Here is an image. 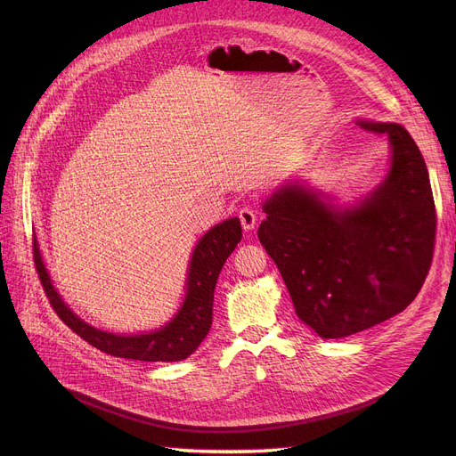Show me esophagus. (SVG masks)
Instances as JSON below:
<instances>
[{
    "instance_id": "esophagus-1",
    "label": "esophagus",
    "mask_w": 456,
    "mask_h": 456,
    "mask_svg": "<svg viewBox=\"0 0 456 456\" xmlns=\"http://www.w3.org/2000/svg\"><path fill=\"white\" fill-rule=\"evenodd\" d=\"M238 218H240V222H242V227L246 229V231H251L253 227H255V224H256V212L251 208V207H242L240 210H238Z\"/></svg>"
}]
</instances>
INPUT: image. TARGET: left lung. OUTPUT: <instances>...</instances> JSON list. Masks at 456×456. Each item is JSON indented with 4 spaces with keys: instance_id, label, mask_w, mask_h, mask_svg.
Segmentation results:
<instances>
[{
    "instance_id": "left-lung-1",
    "label": "left lung",
    "mask_w": 456,
    "mask_h": 456,
    "mask_svg": "<svg viewBox=\"0 0 456 456\" xmlns=\"http://www.w3.org/2000/svg\"><path fill=\"white\" fill-rule=\"evenodd\" d=\"M392 143L387 181L337 210L289 184L265 203L260 244L277 265L296 314L322 338H344L409 306L430 270L436 207L427 164L397 124L361 122Z\"/></svg>"
}]
</instances>
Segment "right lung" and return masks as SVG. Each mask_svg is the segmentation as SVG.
I'll list each match as a JSON object with an SVG mask.
<instances>
[{
	"label": "right lung",
	"instance_id": "obj_1",
	"mask_svg": "<svg viewBox=\"0 0 456 456\" xmlns=\"http://www.w3.org/2000/svg\"><path fill=\"white\" fill-rule=\"evenodd\" d=\"M240 240L242 227L238 218L225 220L224 224L210 229L198 242L194 255H191L186 297L177 316L160 330L134 334V337H116V334L94 329L77 318L55 292L52 279L42 265L37 244L33 246V256L38 279L47 299H50V305L57 316L71 330L79 334L85 342L119 358H133V361L143 362H177L194 353L208 334L212 325L216 281H218L227 256Z\"/></svg>",
	"mask_w": 456,
	"mask_h": 456
}]
</instances>
